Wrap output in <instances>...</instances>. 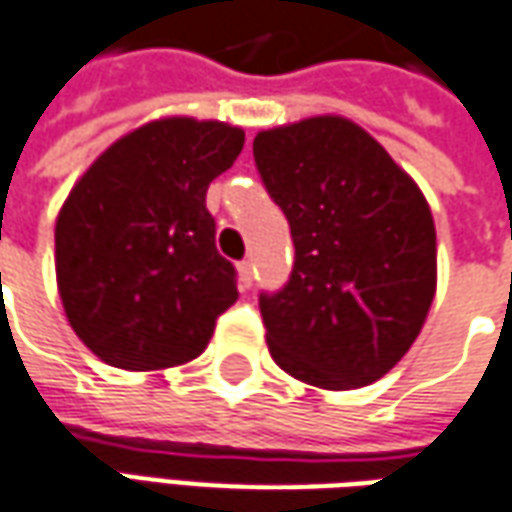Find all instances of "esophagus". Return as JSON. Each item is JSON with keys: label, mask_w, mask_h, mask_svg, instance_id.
I'll return each mask as SVG.
<instances>
[{"label": "esophagus", "mask_w": 512, "mask_h": 512, "mask_svg": "<svg viewBox=\"0 0 512 512\" xmlns=\"http://www.w3.org/2000/svg\"><path fill=\"white\" fill-rule=\"evenodd\" d=\"M238 286L240 289H249L252 286V263L249 260L238 263Z\"/></svg>", "instance_id": "obj_1"}]
</instances>
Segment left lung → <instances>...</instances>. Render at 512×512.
Instances as JSON below:
<instances>
[{"mask_svg":"<svg viewBox=\"0 0 512 512\" xmlns=\"http://www.w3.org/2000/svg\"><path fill=\"white\" fill-rule=\"evenodd\" d=\"M255 164L294 240L289 283L260 294L272 360L351 391L414 345L436 294V229L416 181L343 115L255 135Z\"/></svg>","mask_w":512,"mask_h":512,"instance_id":"1","label":"left lung"}]
</instances>
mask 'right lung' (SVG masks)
I'll use <instances>...</instances> for the list:
<instances>
[{
	"label": "right lung",
	"mask_w": 512,
	"mask_h": 512,
	"mask_svg": "<svg viewBox=\"0 0 512 512\" xmlns=\"http://www.w3.org/2000/svg\"><path fill=\"white\" fill-rule=\"evenodd\" d=\"M246 135L169 115L121 135L70 189L56 218L64 314L98 360L161 371L203 354L238 300L235 266L215 249L209 184Z\"/></svg>",
	"instance_id": "right-lung-1"
}]
</instances>
